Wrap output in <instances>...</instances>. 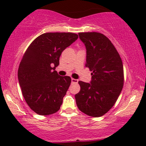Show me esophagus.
Listing matches in <instances>:
<instances>
[{
  "label": "esophagus",
  "mask_w": 146,
  "mask_h": 146,
  "mask_svg": "<svg viewBox=\"0 0 146 146\" xmlns=\"http://www.w3.org/2000/svg\"><path fill=\"white\" fill-rule=\"evenodd\" d=\"M71 82L73 84H78V80H76V79L72 78L71 79Z\"/></svg>",
  "instance_id": "obj_1"
}]
</instances>
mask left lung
<instances>
[{"label":"left lung","instance_id":"1","mask_svg":"<svg viewBox=\"0 0 146 146\" xmlns=\"http://www.w3.org/2000/svg\"><path fill=\"white\" fill-rule=\"evenodd\" d=\"M86 48V67L92 71L90 83L79 81L75 95L79 110L88 116H103L115 105L123 86V66L111 41L98 32L79 33Z\"/></svg>","mask_w":146,"mask_h":146}]
</instances>
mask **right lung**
I'll return each mask as SVG.
<instances>
[{"label":"right lung","mask_w":146,"mask_h":146,"mask_svg":"<svg viewBox=\"0 0 146 146\" xmlns=\"http://www.w3.org/2000/svg\"><path fill=\"white\" fill-rule=\"evenodd\" d=\"M78 38V34L71 32L43 33L23 55L18 81L25 102L38 115H51L60 110L71 78L60 76L55 69L62 51Z\"/></svg>","instance_id":"right-lung-1"}]
</instances>
